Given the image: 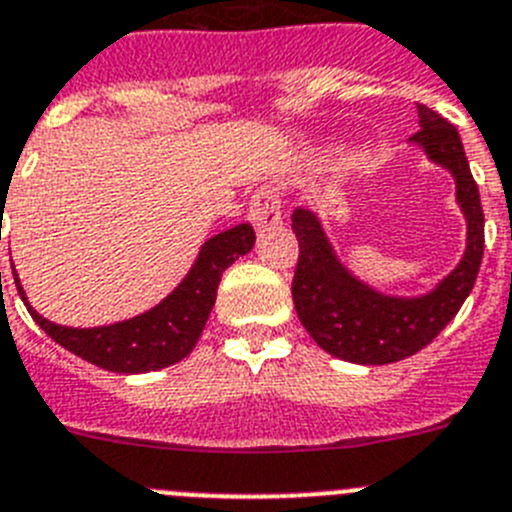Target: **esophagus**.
Returning <instances> with one entry per match:
<instances>
[{
  "label": "esophagus",
  "mask_w": 512,
  "mask_h": 512,
  "mask_svg": "<svg viewBox=\"0 0 512 512\" xmlns=\"http://www.w3.org/2000/svg\"><path fill=\"white\" fill-rule=\"evenodd\" d=\"M250 222L255 224V229L265 232V229H273L280 224V199L278 193L273 188H257L252 193V201H250Z\"/></svg>",
  "instance_id": "34e87169"
}]
</instances>
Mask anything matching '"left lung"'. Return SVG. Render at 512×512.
I'll list each match as a JSON object with an SVG mask.
<instances>
[{
    "mask_svg": "<svg viewBox=\"0 0 512 512\" xmlns=\"http://www.w3.org/2000/svg\"><path fill=\"white\" fill-rule=\"evenodd\" d=\"M411 140L426 147L428 158L457 178V201L467 216V252L434 293L421 298L380 296L336 260L316 214L296 209L290 216L298 237L296 275L290 288L298 319L321 349L357 365H390L434 342L457 316L480 273L485 214L457 127L418 104V132Z\"/></svg>",
    "mask_w": 512,
    "mask_h": 512,
    "instance_id": "obj_1",
    "label": "left lung"
}]
</instances>
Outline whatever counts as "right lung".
Returning a JSON list of instances; mask_svg holds the SVG:
<instances>
[{"instance_id": "1", "label": "right lung", "mask_w": 512, "mask_h": 512, "mask_svg": "<svg viewBox=\"0 0 512 512\" xmlns=\"http://www.w3.org/2000/svg\"><path fill=\"white\" fill-rule=\"evenodd\" d=\"M252 245H255V229L250 224H237L227 232L216 234L201 247L191 273L163 303L130 321L96 326V329H71L43 319L38 311H32L17 273L15 270L12 273L27 311L50 339L91 365L122 375H137V372L176 365L186 354H191L214 308L222 273L237 257L247 255Z\"/></svg>"}]
</instances>
